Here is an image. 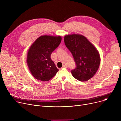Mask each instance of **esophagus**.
Returning <instances> with one entry per match:
<instances>
[{"label":"esophagus","mask_w":121,"mask_h":121,"mask_svg":"<svg viewBox=\"0 0 121 121\" xmlns=\"http://www.w3.org/2000/svg\"><path fill=\"white\" fill-rule=\"evenodd\" d=\"M62 68H67V66L66 65H63L62 66Z\"/></svg>","instance_id":"1"}]
</instances>
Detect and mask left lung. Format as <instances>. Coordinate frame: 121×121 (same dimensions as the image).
<instances>
[{
    "label": "left lung",
    "instance_id": "left-lung-1",
    "mask_svg": "<svg viewBox=\"0 0 121 121\" xmlns=\"http://www.w3.org/2000/svg\"><path fill=\"white\" fill-rule=\"evenodd\" d=\"M64 42L72 53L77 66L71 71L73 77L80 81H86L93 77L100 62L96 48L85 37L79 34L66 35Z\"/></svg>",
    "mask_w": 121,
    "mask_h": 121
}]
</instances>
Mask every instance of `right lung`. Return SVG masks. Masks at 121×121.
<instances>
[{
  "mask_svg": "<svg viewBox=\"0 0 121 121\" xmlns=\"http://www.w3.org/2000/svg\"><path fill=\"white\" fill-rule=\"evenodd\" d=\"M61 40L60 36H41L30 47L27 55V64L36 79L48 81L58 72L50 56L59 46Z\"/></svg>",
  "mask_w": 121,
  "mask_h": 121,
  "instance_id": "right-lung-1",
  "label": "right lung"
}]
</instances>
